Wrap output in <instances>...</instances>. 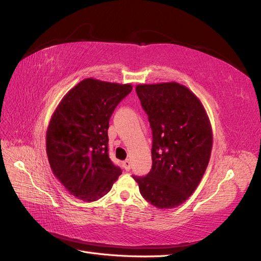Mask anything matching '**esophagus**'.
Listing matches in <instances>:
<instances>
[{
  "label": "esophagus",
  "mask_w": 261,
  "mask_h": 261,
  "mask_svg": "<svg viewBox=\"0 0 261 261\" xmlns=\"http://www.w3.org/2000/svg\"><path fill=\"white\" fill-rule=\"evenodd\" d=\"M130 166H132V163L129 160H126L123 162V167L126 170V171H129L130 170Z\"/></svg>",
  "instance_id": "esophagus-1"
}]
</instances>
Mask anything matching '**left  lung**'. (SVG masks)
I'll use <instances>...</instances> for the list:
<instances>
[{
  "instance_id": "left-lung-1",
  "label": "left lung",
  "mask_w": 261,
  "mask_h": 261,
  "mask_svg": "<svg viewBox=\"0 0 261 261\" xmlns=\"http://www.w3.org/2000/svg\"><path fill=\"white\" fill-rule=\"evenodd\" d=\"M137 96L153 132L152 170L133 176L140 192L158 209L189 199L209 164L213 136L200 99L177 83L137 85Z\"/></svg>"
}]
</instances>
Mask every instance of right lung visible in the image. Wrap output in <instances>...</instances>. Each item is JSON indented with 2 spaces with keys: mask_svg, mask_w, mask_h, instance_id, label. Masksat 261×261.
<instances>
[{
  "mask_svg": "<svg viewBox=\"0 0 261 261\" xmlns=\"http://www.w3.org/2000/svg\"><path fill=\"white\" fill-rule=\"evenodd\" d=\"M133 89L130 84L87 78L69 90L52 114L47 154L55 176L85 202L111 191L121 170L108 156L109 119Z\"/></svg>",
  "mask_w": 261,
  "mask_h": 261,
  "instance_id": "1",
  "label": "right lung"
}]
</instances>
